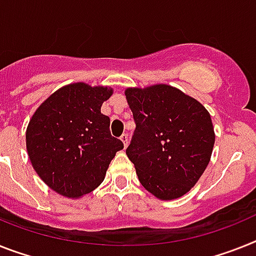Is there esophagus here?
<instances>
[{
    "label": "esophagus",
    "instance_id": "esophagus-1",
    "mask_svg": "<svg viewBox=\"0 0 256 256\" xmlns=\"http://www.w3.org/2000/svg\"><path fill=\"white\" fill-rule=\"evenodd\" d=\"M121 140L124 142V148L128 147V134H122V135H121Z\"/></svg>",
    "mask_w": 256,
    "mask_h": 256
}]
</instances>
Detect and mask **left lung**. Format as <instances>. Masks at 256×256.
I'll list each match as a JSON object with an SVG mask.
<instances>
[{
	"label": "left lung",
	"instance_id": "left-lung-1",
	"mask_svg": "<svg viewBox=\"0 0 256 256\" xmlns=\"http://www.w3.org/2000/svg\"><path fill=\"white\" fill-rule=\"evenodd\" d=\"M124 96L136 124L126 154L142 186L161 200L181 198L211 160V116L198 100L168 84L126 88Z\"/></svg>",
	"mask_w": 256,
	"mask_h": 256
}]
</instances>
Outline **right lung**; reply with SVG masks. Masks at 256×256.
<instances>
[{
	"label": "right lung",
	"mask_w": 256,
	"mask_h": 256,
	"mask_svg": "<svg viewBox=\"0 0 256 256\" xmlns=\"http://www.w3.org/2000/svg\"><path fill=\"white\" fill-rule=\"evenodd\" d=\"M112 95V87L72 83L53 92L30 120L27 154L38 177L57 194L79 199L95 190L124 148L102 113Z\"/></svg>",
	"instance_id": "right-lung-1"
}]
</instances>
